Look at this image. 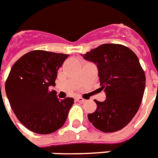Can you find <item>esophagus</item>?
<instances>
[{
  "label": "esophagus",
  "instance_id": "34e87169",
  "mask_svg": "<svg viewBox=\"0 0 158 158\" xmlns=\"http://www.w3.org/2000/svg\"><path fill=\"white\" fill-rule=\"evenodd\" d=\"M76 100L78 102H85V99L83 98L82 97H77Z\"/></svg>",
  "mask_w": 158,
  "mask_h": 158
}]
</instances>
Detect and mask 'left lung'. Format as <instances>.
<instances>
[{
  "mask_svg": "<svg viewBox=\"0 0 158 158\" xmlns=\"http://www.w3.org/2000/svg\"><path fill=\"white\" fill-rule=\"evenodd\" d=\"M81 56L97 64L106 96L104 102L94 100L97 109L88 115L89 121L102 132L121 130L137 113L144 93L146 77L137 56L115 43L102 44Z\"/></svg>",
  "mask_w": 158,
  "mask_h": 158,
  "instance_id": "1",
  "label": "left lung"
}]
</instances>
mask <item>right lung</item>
I'll list each match as a JSON object with an SVG mask.
<instances>
[{
    "label": "right lung",
    "mask_w": 158,
    "mask_h": 158,
    "mask_svg": "<svg viewBox=\"0 0 158 158\" xmlns=\"http://www.w3.org/2000/svg\"><path fill=\"white\" fill-rule=\"evenodd\" d=\"M69 55L34 50L14 64L6 81V93L18 120L31 131L48 135L62 127L74 98L60 100L55 86L57 71Z\"/></svg>",
    "instance_id": "right-lung-1"
}]
</instances>
